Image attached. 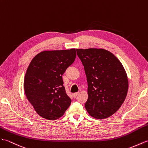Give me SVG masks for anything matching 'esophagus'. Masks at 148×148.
<instances>
[{
	"mask_svg": "<svg viewBox=\"0 0 148 148\" xmlns=\"http://www.w3.org/2000/svg\"><path fill=\"white\" fill-rule=\"evenodd\" d=\"M80 94V92H76V93H74V94H73V97H75V98H76L78 96V94Z\"/></svg>",
	"mask_w": 148,
	"mask_h": 148,
	"instance_id": "34e87169",
	"label": "esophagus"
}]
</instances>
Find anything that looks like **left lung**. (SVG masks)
Instances as JSON below:
<instances>
[{"instance_id": "1", "label": "left lung", "mask_w": 148, "mask_h": 148, "mask_svg": "<svg viewBox=\"0 0 148 148\" xmlns=\"http://www.w3.org/2000/svg\"><path fill=\"white\" fill-rule=\"evenodd\" d=\"M88 84L85 108L90 116L104 119L119 110L125 99L129 82L122 64L103 49H77Z\"/></svg>"}]
</instances>
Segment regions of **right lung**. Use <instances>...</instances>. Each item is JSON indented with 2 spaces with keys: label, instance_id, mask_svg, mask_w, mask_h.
<instances>
[{
  "label": "right lung",
  "instance_id": "add662e5",
  "mask_svg": "<svg viewBox=\"0 0 148 148\" xmlns=\"http://www.w3.org/2000/svg\"><path fill=\"white\" fill-rule=\"evenodd\" d=\"M76 49L41 52L33 58L26 72L25 92L36 112L44 119L57 120L71 100L66 94L62 75L73 63Z\"/></svg>",
  "mask_w": 148,
  "mask_h": 148
}]
</instances>
